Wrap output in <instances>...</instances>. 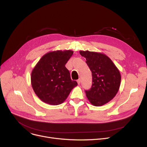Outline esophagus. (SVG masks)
I'll list each match as a JSON object with an SVG mask.
<instances>
[{
	"instance_id": "obj_1",
	"label": "esophagus",
	"mask_w": 147,
	"mask_h": 147,
	"mask_svg": "<svg viewBox=\"0 0 147 147\" xmlns=\"http://www.w3.org/2000/svg\"><path fill=\"white\" fill-rule=\"evenodd\" d=\"M77 82H78V84H80L81 83V79H79L78 80H77Z\"/></svg>"
}]
</instances>
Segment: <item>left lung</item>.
Returning <instances> with one entry per match:
<instances>
[{
    "instance_id": "left-lung-1",
    "label": "left lung",
    "mask_w": 147,
    "mask_h": 147,
    "mask_svg": "<svg viewBox=\"0 0 147 147\" xmlns=\"http://www.w3.org/2000/svg\"><path fill=\"white\" fill-rule=\"evenodd\" d=\"M80 53L86 58L92 75V87L85 90L86 95L93 105L102 106L118 92L121 82L120 71L105 54L88 51H81Z\"/></svg>"
}]
</instances>
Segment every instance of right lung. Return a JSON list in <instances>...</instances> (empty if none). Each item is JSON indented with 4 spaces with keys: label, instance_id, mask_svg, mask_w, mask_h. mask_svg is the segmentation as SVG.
Returning a JSON list of instances; mask_svg holds the SVG:
<instances>
[{
    "label": "right lung",
    "instance_id": "obj_1",
    "mask_svg": "<svg viewBox=\"0 0 147 147\" xmlns=\"http://www.w3.org/2000/svg\"><path fill=\"white\" fill-rule=\"evenodd\" d=\"M73 54L71 50L48 52L33 68L31 75L32 86L43 102L52 105L61 104L78 85L76 81L71 79L65 66Z\"/></svg>",
    "mask_w": 147,
    "mask_h": 147
}]
</instances>
